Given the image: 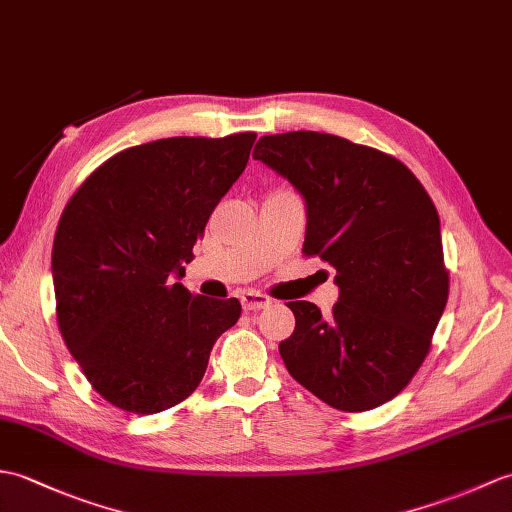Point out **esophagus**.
I'll return each mask as SVG.
<instances>
[{
	"label": "esophagus",
	"instance_id": "esophagus-1",
	"mask_svg": "<svg viewBox=\"0 0 512 512\" xmlns=\"http://www.w3.org/2000/svg\"><path fill=\"white\" fill-rule=\"evenodd\" d=\"M272 301L268 296L259 294V292H244L242 294V307L246 312H255V310H266Z\"/></svg>",
	"mask_w": 512,
	"mask_h": 512
}]
</instances>
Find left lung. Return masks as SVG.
Returning <instances> with one entry per match:
<instances>
[{
    "label": "left lung",
    "mask_w": 512,
    "mask_h": 512,
    "mask_svg": "<svg viewBox=\"0 0 512 512\" xmlns=\"http://www.w3.org/2000/svg\"><path fill=\"white\" fill-rule=\"evenodd\" d=\"M253 159L301 194L303 253L336 268L340 292L329 318L310 301L288 303L285 368L336 410L382 406L419 371L447 305L432 198L401 161L314 130L261 137Z\"/></svg>",
    "instance_id": "8db88e82"
}]
</instances>
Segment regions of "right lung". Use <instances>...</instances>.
<instances>
[{
  "label": "right lung",
  "mask_w": 512,
  "mask_h": 512,
  "mask_svg": "<svg viewBox=\"0 0 512 512\" xmlns=\"http://www.w3.org/2000/svg\"><path fill=\"white\" fill-rule=\"evenodd\" d=\"M255 137H170L128 148L67 202L52 248L58 327L113 406L154 414L187 399L213 344L240 318L237 299L192 294L178 281Z\"/></svg>",
  "instance_id": "obj_1"
}]
</instances>
